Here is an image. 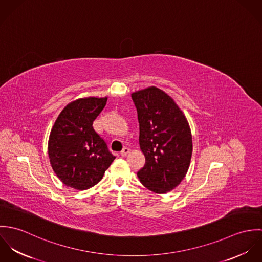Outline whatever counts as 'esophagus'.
<instances>
[{
  "label": "esophagus",
  "mask_w": 262,
  "mask_h": 262,
  "mask_svg": "<svg viewBox=\"0 0 262 262\" xmlns=\"http://www.w3.org/2000/svg\"><path fill=\"white\" fill-rule=\"evenodd\" d=\"M129 151H130V149L128 147H124L122 151L120 152V154H121V156H126L129 153Z\"/></svg>",
  "instance_id": "obj_1"
}]
</instances>
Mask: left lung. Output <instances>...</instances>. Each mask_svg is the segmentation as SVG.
Masks as SVG:
<instances>
[{"label": "left lung", "instance_id": "obj_1", "mask_svg": "<svg viewBox=\"0 0 262 262\" xmlns=\"http://www.w3.org/2000/svg\"><path fill=\"white\" fill-rule=\"evenodd\" d=\"M145 164L137 172L151 191L165 193L181 184L189 166L192 141L185 115L163 91L150 86L132 94Z\"/></svg>", "mask_w": 262, "mask_h": 262}]
</instances>
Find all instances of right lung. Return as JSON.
Instances as JSON below:
<instances>
[{"label":"right lung","instance_id":"right-lung-1","mask_svg":"<svg viewBox=\"0 0 262 262\" xmlns=\"http://www.w3.org/2000/svg\"><path fill=\"white\" fill-rule=\"evenodd\" d=\"M107 98L78 99L57 117L48 141L51 166L68 187L88 189L97 185L116 158L93 127Z\"/></svg>","mask_w":262,"mask_h":262}]
</instances>
